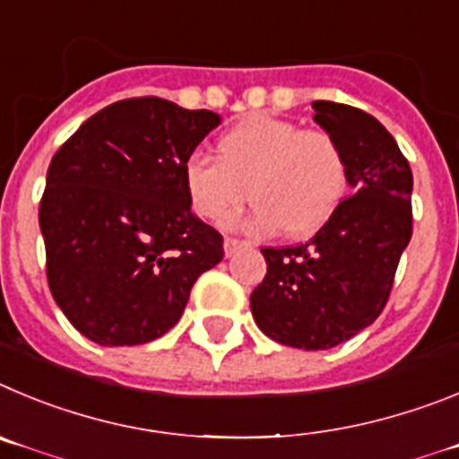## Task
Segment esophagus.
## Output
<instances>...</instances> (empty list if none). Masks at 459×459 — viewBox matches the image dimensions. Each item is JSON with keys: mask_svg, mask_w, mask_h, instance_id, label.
<instances>
[{"mask_svg": "<svg viewBox=\"0 0 459 459\" xmlns=\"http://www.w3.org/2000/svg\"><path fill=\"white\" fill-rule=\"evenodd\" d=\"M249 242H245V239H238V238H224V251L226 255H233L235 251H239L242 247H247Z\"/></svg>", "mask_w": 459, "mask_h": 459, "instance_id": "1", "label": "esophagus"}]
</instances>
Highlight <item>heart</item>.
Returning <instances> with one entry per match:
<instances>
[{"label": "heart", "mask_w": 459, "mask_h": 459, "mask_svg": "<svg viewBox=\"0 0 459 459\" xmlns=\"http://www.w3.org/2000/svg\"><path fill=\"white\" fill-rule=\"evenodd\" d=\"M194 212L217 221L251 199L247 226L304 238L332 220L348 194V158L327 130L251 117L217 139V158L189 155L183 169Z\"/></svg>", "instance_id": "heart-1"}]
</instances>
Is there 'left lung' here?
I'll return each mask as SVG.
<instances>
[{"label":"left lung","instance_id":"left-lung-1","mask_svg":"<svg viewBox=\"0 0 459 459\" xmlns=\"http://www.w3.org/2000/svg\"><path fill=\"white\" fill-rule=\"evenodd\" d=\"M316 123L348 158L352 194L308 242L263 247L267 274L251 292V313L272 341L327 350L377 320L400 255L411 238V169L375 117L316 100Z\"/></svg>","mask_w":459,"mask_h":459}]
</instances>
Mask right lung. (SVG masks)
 <instances>
[{"instance_id":"right-lung-1","label":"right lung","mask_w":459,"mask_h":459,"mask_svg":"<svg viewBox=\"0 0 459 459\" xmlns=\"http://www.w3.org/2000/svg\"><path fill=\"white\" fill-rule=\"evenodd\" d=\"M220 117L164 98L105 107L55 152L39 221L52 297L98 345H142L180 320L224 238L192 212L183 169Z\"/></svg>"}]
</instances>
